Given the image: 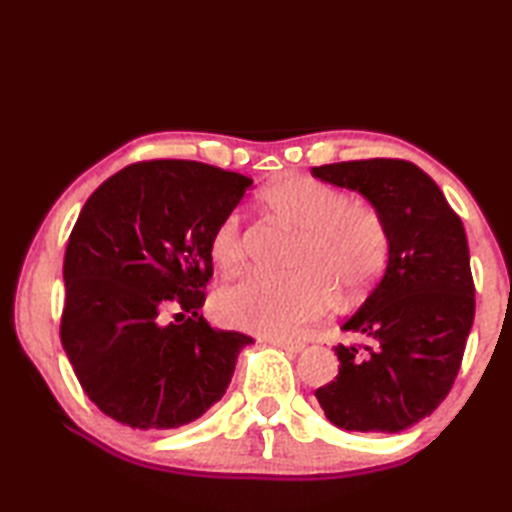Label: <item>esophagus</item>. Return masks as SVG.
<instances>
[{
  "instance_id": "1",
  "label": "esophagus",
  "mask_w": 512,
  "mask_h": 512,
  "mask_svg": "<svg viewBox=\"0 0 512 512\" xmlns=\"http://www.w3.org/2000/svg\"><path fill=\"white\" fill-rule=\"evenodd\" d=\"M264 343L273 345V348H282L287 352H302L305 350V343L302 341H291V339H282V336H264Z\"/></svg>"
}]
</instances>
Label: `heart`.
<instances>
[{
	"label": "heart",
	"mask_w": 512,
	"mask_h": 512,
	"mask_svg": "<svg viewBox=\"0 0 512 512\" xmlns=\"http://www.w3.org/2000/svg\"><path fill=\"white\" fill-rule=\"evenodd\" d=\"M259 201L275 219L298 232L289 277L248 275L223 287L214 309L223 323L257 334H291L336 305H354L375 287L388 262L391 237L384 216L343 189L291 173L262 189ZM239 214H228L210 235V257L225 273L244 262Z\"/></svg>",
	"instance_id": "obj_1"
}]
</instances>
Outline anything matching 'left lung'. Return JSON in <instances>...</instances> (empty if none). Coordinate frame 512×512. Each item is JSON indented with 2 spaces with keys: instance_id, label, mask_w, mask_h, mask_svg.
Instances as JSON below:
<instances>
[{
  "instance_id": "obj_1",
  "label": "left lung",
  "mask_w": 512,
  "mask_h": 512,
  "mask_svg": "<svg viewBox=\"0 0 512 512\" xmlns=\"http://www.w3.org/2000/svg\"><path fill=\"white\" fill-rule=\"evenodd\" d=\"M311 176L366 196L391 237L384 277L343 325L366 336V345H336L339 375L316 397L327 420L345 431L409 429L452 391L474 323L463 221L413 162H336Z\"/></svg>"
}]
</instances>
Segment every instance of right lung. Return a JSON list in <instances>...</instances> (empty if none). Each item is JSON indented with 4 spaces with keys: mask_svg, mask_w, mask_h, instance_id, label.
I'll list each match as a JSON object with an SVG mask.
<instances>
[{
    "mask_svg": "<svg viewBox=\"0 0 512 512\" xmlns=\"http://www.w3.org/2000/svg\"><path fill=\"white\" fill-rule=\"evenodd\" d=\"M253 180L194 160L110 176L67 241L60 341L85 395L133 429H176L219 402L241 348L201 314L210 235ZM181 311L173 324L166 311Z\"/></svg>",
    "mask_w": 512,
    "mask_h": 512,
    "instance_id": "1",
    "label": "right lung"
}]
</instances>
